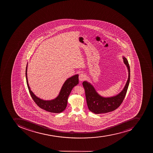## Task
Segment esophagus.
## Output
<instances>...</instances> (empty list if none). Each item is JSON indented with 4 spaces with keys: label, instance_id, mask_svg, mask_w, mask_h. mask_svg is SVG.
Instances as JSON below:
<instances>
[{
    "label": "esophagus",
    "instance_id": "esophagus-1",
    "mask_svg": "<svg viewBox=\"0 0 153 153\" xmlns=\"http://www.w3.org/2000/svg\"><path fill=\"white\" fill-rule=\"evenodd\" d=\"M85 78H86V77H85V76L84 74H80L79 76V80L81 81L84 80L85 79Z\"/></svg>",
    "mask_w": 153,
    "mask_h": 153
}]
</instances>
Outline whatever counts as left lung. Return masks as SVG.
Returning <instances> with one entry per match:
<instances>
[{"mask_svg":"<svg viewBox=\"0 0 153 153\" xmlns=\"http://www.w3.org/2000/svg\"><path fill=\"white\" fill-rule=\"evenodd\" d=\"M123 59L128 70V79L124 88L115 96L103 97L97 92L90 83L87 81H84L82 83L85 91L88 108L91 112L95 114L111 112L117 109L123 102L127 91L130 80V68L128 61L125 57H123Z\"/></svg>","mask_w":153,"mask_h":153,"instance_id":"left-lung-1","label":"left lung"}]
</instances>
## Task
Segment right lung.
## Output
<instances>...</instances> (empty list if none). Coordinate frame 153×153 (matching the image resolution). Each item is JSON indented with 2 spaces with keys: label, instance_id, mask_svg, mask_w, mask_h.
Returning a JSON list of instances; mask_svg holds the SVG:
<instances>
[{
  "label": "right lung",
  "instance_id": "1",
  "mask_svg": "<svg viewBox=\"0 0 153 153\" xmlns=\"http://www.w3.org/2000/svg\"><path fill=\"white\" fill-rule=\"evenodd\" d=\"M27 65L26 68L27 84L32 99L35 103L45 111L52 113H61L65 110L68 104V97L74 87L78 84V75H76L68 78L62 87L57 97L51 100H44L36 97L30 90L27 78Z\"/></svg>",
  "mask_w": 153,
  "mask_h": 153
}]
</instances>
